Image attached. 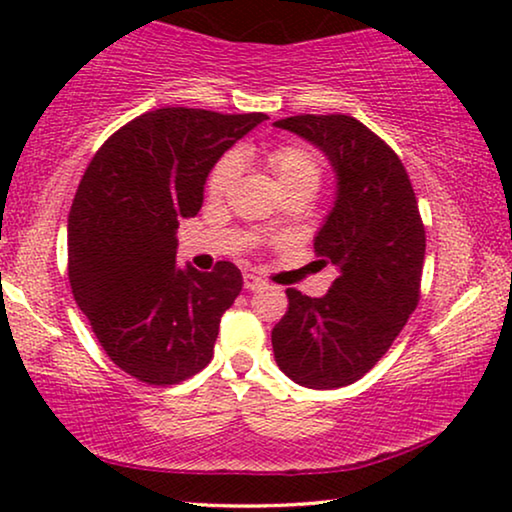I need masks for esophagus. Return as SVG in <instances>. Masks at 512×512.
<instances>
[{
  "label": "esophagus",
  "mask_w": 512,
  "mask_h": 512,
  "mask_svg": "<svg viewBox=\"0 0 512 512\" xmlns=\"http://www.w3.org/2000/svg\"><path fill=\"white\" fill-rule=\"evenodd\" d=\"M244 289H247V291H261V289H265V282L261 277H256V275H251V272H247V275H244Z\"/></svg>",
  "instance_id": "1"
}]
</instances>
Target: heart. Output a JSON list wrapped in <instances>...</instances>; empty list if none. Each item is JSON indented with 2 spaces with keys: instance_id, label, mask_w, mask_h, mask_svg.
Masks as SVG:
<instances>
[{
  "instance_id": "1",
  "label": "heart",
  "mask_w": 512,
  "mask_h": 512,
  "mask_svg": "<svg viewBox=\"0 0 512 512\" xmlns=\"http://www.w3.org/2000/svg\"><path fill=\"white\" fill-rule=\"evenodd\" d=\"M265 165L275 174L277 184L282 186L284 195L317 193L324 179V160L307 144H279L265 153ZM237 174H240V160L235 153H226L219 163L212 167L207 177V195L209 198H223L233 188Z\"/></svg>"
}]
</instances>
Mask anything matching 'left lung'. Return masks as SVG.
Returning a JSON list of instances; mask_svg holds the SVG:
<instances>
[{"label":"left lung","mask_w":512,"mask_h":512,"mask_svg":"<svg viewBox=\"0 0 512 512\" xmlns=\"http://www.w3.org/2000/svg\"><path fill=\"white\" fill-rule=\"evenodd\" d=\"M319 146L338 195L314 237L319 263L338 277L326 296L286 289L289 310L272 328L282 373L307 389L361 380L387 354L419 303L426 233L410 177L394 149L347 114H303L275 123Z\"/></svg>","instance_id":"obj_1"}]
</instances>
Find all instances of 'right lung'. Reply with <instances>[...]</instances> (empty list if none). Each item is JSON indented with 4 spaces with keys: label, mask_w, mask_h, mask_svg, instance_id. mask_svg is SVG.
I'll use <instances>...</instances> for the list:
<instances>
[{
    "label": "right lung",
    "mask_w": 512,
    "mask_h": 512,
    "mask_svg": "<svg viewBox=\"0 0 512 512\" xmlns=\"http://www.w3.org/2000/svg\"><path fill=\"white\" fill-rule=\"evenodd\" d=\"M265 114L165 107L116 130L90 160L67 226L69 284L111 361L153 387L212 361L242 272L177 268V228L202 207L207 174Z\"/></svg>",
    "instance_id": "obj_1"
}]
</instances>
